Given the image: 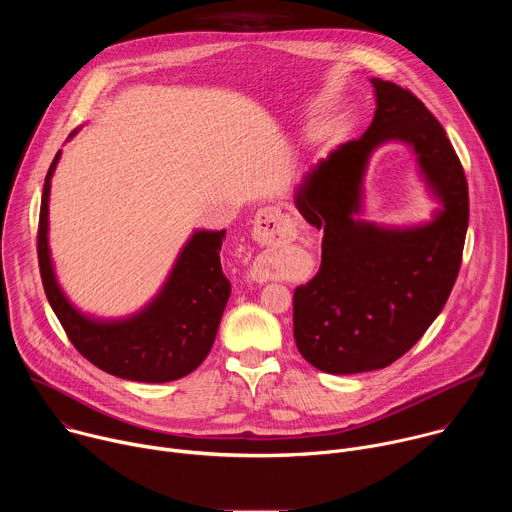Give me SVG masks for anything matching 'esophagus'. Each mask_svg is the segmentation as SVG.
Masks as SVG:
<instances>
[{"label":"esophagus","instance_id":"1","mask_svg":"<svg viewBox=\"0 0 512 512\" xmlns=\"http://www.w3.org/2000/svg\"><path fill=\"white\" fill-rule=\"evenodd\" d=\"M253 237L263 245H277L281 241H289L291 237H294V223H291V218L287 214H283L279 208L267 206L257 212ZM249 277H251V281L263 283L269 279V273L261 265V261H257L253 265Z\"/></svg>","mask_w":512,"mask_h":512}]
</instances>
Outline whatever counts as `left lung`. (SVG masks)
Wrapping results in <instances>:
<instances>
[{
    "label": "left lung",
    "instance_id": "1",
    "mask_svg": "<svg viewBox=\"0 0 512 512\" xmlns=\"http://www.w3.org/2000/svg\"><path fill=\"white\" fill-rule=\"evenodd\" d=\"M371 83L369 129L318 162L294 198L324 231L320 271L294 291V338L312 367L330 375L385 369L425 334L450 298L468 229V182L444 127L409 89ZM385 140L414 148L443 202L431 224L387 230L353 218L368 158Z\"/></svg>",
    "mask_w": 512,
    "mask_h": 512
}]
</instances>
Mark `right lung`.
<instances>
[{
  "instance_id": "1",
  "label": "right lung",
  "mask_w": 512,
  "mask_h": 512,
  "mask_svg": "<svg viewBox=\"0 0 512 512\" xmlns=\"http://www.w3.org/2000/svg\"><path fill=\"white\" fill-rule=\"evenodd\" d=\"M58 160L60 152L42 190L38 263L46 298L68 340L95 367L119 379L168 383L190 375L208 356L231 296V281L221 267L227 231H196L160 294L139 314L125 320L89 318L62 294L48 249V196Z\"/></svg>"
}]
</instances>
